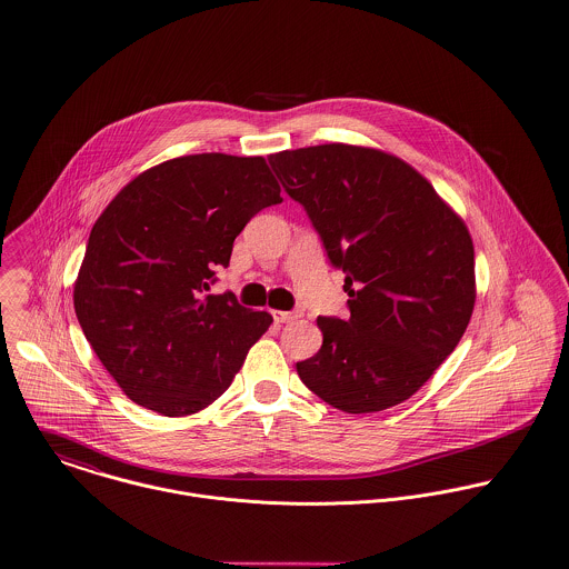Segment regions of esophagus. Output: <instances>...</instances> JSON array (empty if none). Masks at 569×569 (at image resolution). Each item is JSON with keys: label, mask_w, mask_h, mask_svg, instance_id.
<instances>
[{"label": "esophagus", "mask_w": 569, "mask_h": 569, "mask_svg": "<svg viewBox=\"0 0 569 569\" xmlns=\"http://www.w3.org/2000/svg\"><path fill=\"white\" fill-rule=\"evenodd\" d=\"M272 319H274L277 323H290V321L299 319V315H297V312H283V310H272Z\"/></svg>", "instance_id": "esophagus-1"}]
</instances>
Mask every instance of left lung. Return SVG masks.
<instances>
[{
  "mask_svg": "<svg viewBox=\"0 0 569 569\" xmlns=\"http://www.w3.org/2000/svg\"><path fill=\"white\" fill-rule=\"evenodd\" d=\"M335 268L349 319L319 317L321 349L303 385L345 413L411 398L463 337L475 308V250L461 218L405 160L330 142L268 158Z\"/></svg>",
  "mask_w": 569,
  "mask_h": 569,
  "instance_id": "obj_1",
  "label": "left lung"
}]
</instances>
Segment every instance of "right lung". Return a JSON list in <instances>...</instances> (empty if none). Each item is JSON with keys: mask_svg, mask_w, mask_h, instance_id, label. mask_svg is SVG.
I'll return each instance as SVG.
<instances>
[{"mask_svg": "<svg viewBox=\"0 0 569 569\" xmlns=\"http://www.w3.org/2000/svg\"><path fill=\"white\" fill-rule=\"evenodd\" d=\"M279 193L261 156L198 153L147 169L101 213L74 312L129 400L182 418L230 387L272 317L204 292L234 237Z\"/></svg>", "mask_w": 569, "mask_h": 569, "instance_id": "1", "label": "right lung"}]
</instances>
